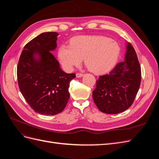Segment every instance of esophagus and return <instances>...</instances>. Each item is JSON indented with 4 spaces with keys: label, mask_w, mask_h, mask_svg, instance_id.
<instances>
[{
    "label": "esophagus",
    "mask_w": 159,
    "mask_h": 159,
    "mask_svg": "<svg viewBox=\"0 0 159 159\" xmlns=\"http://www.w3.org/2000/svg\"><path fill=\"white\" fill-rule=\"evenodd\" d=\"M84 76V74L82 73H77L76 74V77L77 78H81V77Z\"/></svg>",
    "instance_id": "34e87169"
}]
</instances>
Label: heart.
I'll list each match as a JSON object with an SVG mask.
<instances>
[{
	"label": "heart",
	"instance_id": "obj_1",
	"mask_svg": "<svg viewBox=\"0 0 159 159\" xmlns=\"http://www.w3.org/2000/svg\"><path fill=\"white\" fill-rule=\"evenodd\" d=\"M119 51L118 44L108 37L80 36L71 39L70 45H61L57 56L66 71H71L84 58L90 71L99 73L108 70L115 64Z\"/></svg>",
	"mask_w": 159,
	"mask_h": 159
}]
</instances>
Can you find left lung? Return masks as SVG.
Here are the masks:
<instances>
[{"label": "left lung", "instance_id": "obj_1", "mask_svg": "<svg viewBox=\"0 0 159 159\" xmlns=\"http://www.w3.org/2000/svg\"><path fill=\"white\" fill-rule=\"evenodd\" d=\"M141 80V66L136 52L130 43H127L125 60L96 81L92 96L94 103L105 113L125 111L133 104Z\"/></svg>", "mask_w": 159, "mask_h": 159}]
</instances>
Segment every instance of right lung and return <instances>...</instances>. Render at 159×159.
<instances>
[{
    "mask_svg": "<svg viewBox=\"0 0 159 159\" xmlns=\"http://www.w3.org/2000/svg\"><path fill=\"white\" fill-rule=\"evenodd\" d=\"M57 32H44L24 47L17 67L18 84L26 102L35 112L54 115L61 113L70 98V81L52 54L57 48Z\"/></svg>",
    "mask_w": 159,
    "mask_h": 159,
    "instance_id": "right-lung-1",
    "label": "right lung"
}]
</instances>
